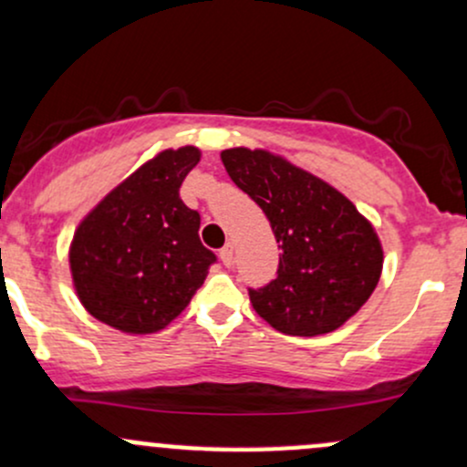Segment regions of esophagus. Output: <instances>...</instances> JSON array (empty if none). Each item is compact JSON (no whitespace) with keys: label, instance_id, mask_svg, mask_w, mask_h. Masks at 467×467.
I'll list each match as a JSON object with an SVG mask.
<instances>
[{"label":"esophagus","instance_id":"esophagus-1","mask_svg":"<svg viewBox=\"0 0 467 467\" xmlns=\"http://www.w3.org/2000/svg\"><path fill=\"white\" fill-rule=\"evenodd\" d=\"M219 259H222L223 265H230L233 264V245L225 244L222 250H219Z\"/></svg>","mask_w":467,"mask_h":467}]
</instances>
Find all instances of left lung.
I'll list each match as a JSON object with an SVG mask.
<instances>
[{
    "label": "left lung",
    "mask_w": 467,
    "mask_h": 467,
    "mask_svg": "<svg viewBox=\"0 0 467 467\" xmlns=\"http://www.w3.org/2000/svg\"><path fill=\"white\" fill-rule=\"evenodd\" d=\"M222 161L264 210L281 248L275 279L248 288L257 315L292 337L346 324L381 276L383 250L370 222L339 191L270 152L230 148Z\"/></svg>",
    "instance_id": "1"
}]
</instances>
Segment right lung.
Listing matches in <instances>:
<instances>
[{
    "label": "right lung",
    "mask_w": 467,
    "mask_h": 467,
    "mask_svg": "<svg viewBox=\"0 0 467 467\" xmlns=\"http://www.w3.org/2000/svg\"><path fill=\"white\" fill-rule=\"evenodd\" d=\"M199 150H163L106 194L77 228L70 273L84 308L121 332L166 327L217 261L199 239L197 210L179 197Z\"/></svg>",
    "instance_id": "obj_1"
}]
</instances>
